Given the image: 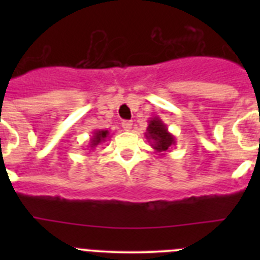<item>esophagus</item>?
Here are the masks:
<instances>
[{"instance_id": "esophagus-1", "label": "esophagus", "mask_w": 260, "mask_h": 260, "mask_svg": "<svg viewBox=\"0 0 260 260\" xmlns=\"http://www.w3.org/2000/svg\"><path fill=\"white\" fill-rule=\"evenodd\" d=\"M122 128L125 132H130L133 128V122L132 121H123L122 122Z\"/></svg>"}]
</instances>
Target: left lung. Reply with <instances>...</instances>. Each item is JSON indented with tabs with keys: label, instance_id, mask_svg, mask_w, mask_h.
Wrapping results in <instances>:
<instances>
[{
	"label": "left lung",
	"instance_id": "left-lung-1",
	"mask_svg": "<svg viewBox=\"0 0 260 260\" xmlns=\"http://www.w3.org/2000/svg\"><path fill=\"white\" fill-rule=\"evenodd\" d=\"M144 137L150 142L153 150L161 156L167 152H171L173 146H176V137L169 133L167 125L162 122L160 117L155 116L150 118Z\"/></svg>",
	"mask_w": 260,
	"mask_h": 260
}]
</instances>
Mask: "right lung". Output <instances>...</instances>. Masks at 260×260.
I'll return each mask as SVG.
<instances>
[{"label": "right lung", "mask_w": 260, "mask_h": 260, "mask_svg": "<svg viewBox=\"0 0 260 260\" xmlns=\"http://www.w3.org/2000/svg\"><path fill=\"white\" fill-rule=\"evenodd\" d=\"M109 134L110 133L108 132V130H95V132H93V135L91 137V139H89V150H95L99 144L104 143L108 138H110Z\"/></svg>", "instance_id": "add662e5"}]
</instances>
